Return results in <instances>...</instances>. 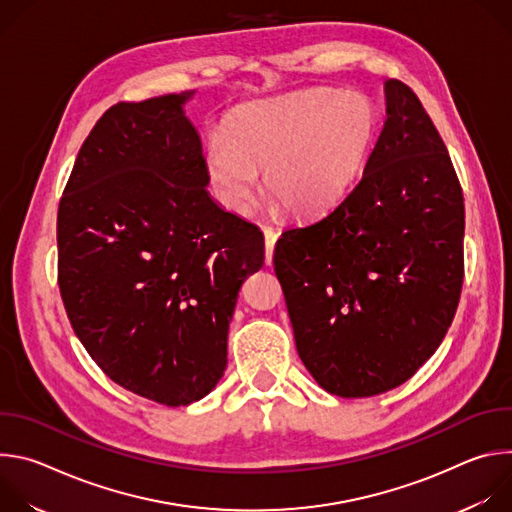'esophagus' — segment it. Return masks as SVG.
<instances>
[{
	"label": "esophagus",
	"mask_w": 512,
	"mask_h": 512,
	"mask_svg": "<svg viewBox=\"0 0 512 512\" xmlns=\"http://www.w3.org/2000/svg\"><path fill=\"white\" fill-rule=\"evenodd\" d=\"M263 235H265V263L271 265L273 261V249H275V243H277V233L269 227L263 229Z\"/></svg>",
	"instance_id": "obj_1"
}]
</instances>
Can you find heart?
Wrapping results in <instances>:
<instances>
[{"label": "heart", "instance_id": "obj_1", "mask_svg": "<svg viewBox=\"0 0 512 512\" xmlns=\"http://www.w3.org/2000/svg\"><path fill=\"white\" fill-rule=\"evenodd\" d=\"M379 129L362 93L314 89L237 109L206 152L208 184L229 212L249 214L265 172L271 200L296 216H316L358 180Z\"/></svg>", "mask_w": 512, "mask_h": 512}]
</instances>
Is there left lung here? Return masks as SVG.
I'll use <instances>...</instances> for the list:
<instances>
[{"label":"left lung","instance_id":"left-lung-1","mask_svg":"<svg viewBox=\"0 0 512 512\" xmlns=\"http://www.w3.org/2000/svg\"><path fill=\"white\" fill-rule=\"evenodd\" d=\"M387 119L358 184L275 245L296 348L338 397L411 379L442 344L464 279V196L415 93L385 81Z\"/></svg>","mask_w":512,"mask_h":512}]
</instances>
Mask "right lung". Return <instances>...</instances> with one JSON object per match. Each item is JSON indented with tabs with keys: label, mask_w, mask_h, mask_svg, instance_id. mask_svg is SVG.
<instances>
[{
	"label": "right lung",
	"mask_w": 512,
	"mask_h": 512,
	"mask_svg": "<svg viewBox=\"0 0 512 512\" xmlns=\"http://www.w3.org/2000/svg\"><path fill=\"white\" fill-rule=\"evenodd\" d=\"M194 91L117 103L97 121L58 206V285L101 371L168 407L206 397L227 369L261 231L218 206L184 105Z\"/></svg>",
	"instance_id": "right-lung-1"
}]
</instances>
